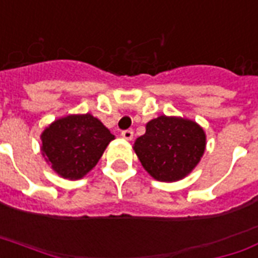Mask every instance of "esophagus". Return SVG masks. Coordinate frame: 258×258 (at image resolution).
<instances>
[{
  "label": "esophagus",
  "instance_id": "esophagus-1",
  "mask_svg": "<svg viewBox=\"0 0 258 258\" xmlns=\"http://www.w3.org/2000/svg\"><path fill=\"white\" fill-rule=\"evenodd\" d=\"M121 135H122V137L125 140L133 139V131H132V129H126V131H122V133H121Z\"/></svg>",
  "mask_w": 258,
  "mask_h": 258
}]
</instances>
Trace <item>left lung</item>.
Returning a JSON list of instances; mask_svg holds the SVG:
<instances>
[{"label":"left lung","instance_id":"1","mask_svg":"<svg viewBox=\"0 0 258 258\" xmlns=\"http://www.w3.org/2000/svg\"><path fill=\"white\" fill-rule=\"evenodd\" d=\"M206 135L197 122L160 115L147 123L145 135L136 140L135 151L151 176L175 181L188 175L205 152Z\"/></svg>","mask_w":258,"mask_h":258}]
</instances>
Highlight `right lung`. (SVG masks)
<instances>
[{"instance_id": "1", "label": "right lung", "mask_w": 258, "mask_h": 258, "mask_svg": "<svg viewBox=\"0 0 258 258\" xmlns=\"http://www.w3.org/2000/svg\"><path fill=\"white\" fill-rule=\"evenodd\" d=\"M111 140L114 136L91 114L67 115L43 132L41 151L55 172L77 180L97 165Z\"/></svg>"}]
</instances>
